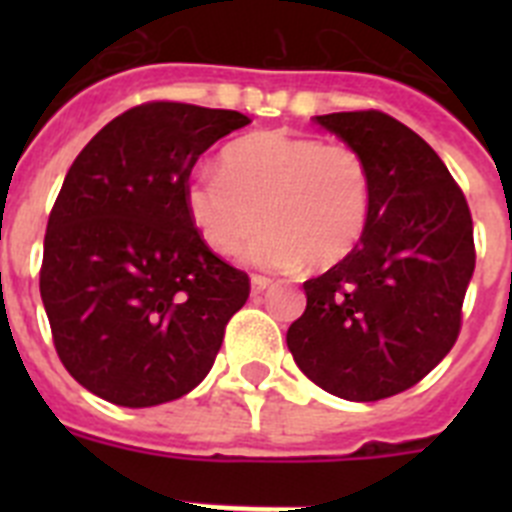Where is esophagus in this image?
I'll use <instances>...</instances> for the list:
<instances>
[{"mask_svg": "<svg viewBox=\"0 0 512 512\" xmlns=\"http://www.w3.org/2000/svg\"><path fill=\"white\" fill-rule=\"evenodd\" d=\"M271 287V279L269 277H261V274H253L251 277V289H253V295H261L264 289Z\"/></svg>", "mask_w": 512, "mask_h": 512, "instance_id": "34e87169", "label": "esophagus"}]
</instances>
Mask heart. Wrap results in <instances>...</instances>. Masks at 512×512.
<instances>
[{
    "label": "heart",
    "mask_w": 512,
    "mask_h": 512,
    "mask_svg": "<svg viewBox=\"0 0 512 512\" xmlns=\"http://www.w3.org/2000/svg\"><path fill=\"white\" fill-rule=\"evenodd\" d=\"M220 171H197L184 189L189 217L212 251L233 256L264 223L248 261L330 269L364 238L372 174L346 143L266 130L230 143Z\"/></svg>",
    "instance_id": "b5f03b06"
}]
</instances>
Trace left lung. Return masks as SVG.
Returning <instances> with one entry per match:
<instances>
[{
	"mask_svg": "<svg viewBox=\"0 0 512 512\" xmlns=\"http://www.w3.org/2000/svg\"><path fill=\"white\" fill-rule=\"evenodd\" d=\"M364 156L372 212L348 259L307 279L287 346L330 395L377 402L418 384L449 354L474 274L467 197L418 133L379 110L315 117Z\"/></svg>",
	"mask_w": 512,
	"mask_h": 512,
	"instance_id": "left-lung-1",
	"label": "left lung"
}]
</instances>
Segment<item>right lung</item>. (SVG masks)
Here are the masks:
<instances>
[{"mask_svg": "<svg viewBox=\"0 0 512 512\" xmlns=\"http://www.w3.org/2000/svg\"><path fill=\"white\" fill-rule=\"evenodd\" d=\"M235 110L146 102L76 156L43 243L40 297L66 372L122 408L192 392L251 292L184 202L197 158L248 125Z\"/></svg>", "mask_w": 512, "mask_h": 512, "instance_id": "add662e5", "label": "right lung"}]
</instances>
